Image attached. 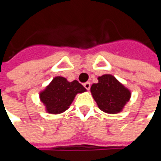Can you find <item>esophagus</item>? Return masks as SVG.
Here are the masks:
<instances>
[{"mask_svg":"<svg viewBox=\"0 0 161 161\" xmlns=\"http://www.w3.org/2000/svg\"><path fill=\"white\" fill-rule=\"evenodd\" d=\"M84 88L86 89V90H90V82H89V81H87V82H85V83L83 84Z\"/></svg>","mask_w":161,"mask_h":161,"instance_id":"1","label":"esophagus"}]
</instances>
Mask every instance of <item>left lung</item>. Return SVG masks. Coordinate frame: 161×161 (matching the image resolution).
<instances>
[{"instance_id": "obj_1", "label": "left lung", "mask_w": 161, "mask_h": 161, "mask_svg": "<svg viewBox=\"0 0 161 161\" xmlns=\"http://www.w3.org/2000/svg\"><path fill=\"white\" fill-rule=\"evenodd\" d=\"M90 91L98 108L109 114L120 112L131 97L130 91L109 74L98 77V82L91 86Z\"/></svg>"}]
</instances>
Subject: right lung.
I'll list each match as a JSON object with an SVG mask.
<instances>
[{"instance_id": "right-lung-1", "label": "right lung", "mask_w": 161, "mask_h": 161, "mask_svg": "<svg viewBox=\"0 0 161 161\" xmlns=\"http://www.w3.org/2000/svg\"><path fill=\"white\" fill-rule=\"evenodd\" d=\"M83 91H86V89L77 80L69 82L65 78L55 77L41 93L40 98L46 105L47 112L60 114L69 108L77 93Z\"/></svg>"}]
</instances>
